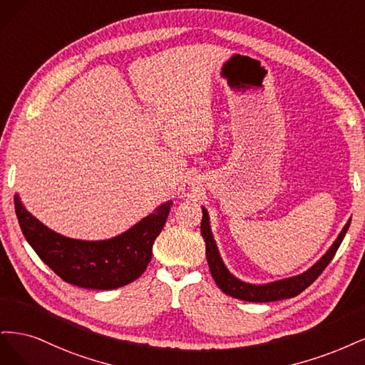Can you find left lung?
Masks as SVG:
<instances>
[{"label":"left lung","instance_id":"1","mask_svg":"<svg viewBox=\"0 0 365 365\" xmlns=\"http://www.w3.org/2000/svg\"><path fill=\"white\" fill-rule=\"evenodd\" d=\"M202 210H203V218H202V226H200V229H202V235L206 242V259L209 264L210 274H212L215 284L222 292H226L230 297L245 300V302H255V303L291 299L307 289L312 282L322 274V272L327 267V264L332 261V257L336 253L339 244L343 242L346 237L350 221H351V218H349L343 230L338 233L334 244L329 247V250L311 268H308L307 272H303L302 274H297V276L287 277V279L268 282V284H249V282H244L235 274H232L229 272V268L226 267V264L222 262V257L218 252V247L212 235V229H210V218L207 214V209L202 207Z\"/></svg>","mask_w":365,"mask_h":365}]
</instances>
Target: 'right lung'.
<instances>
[{
	"instance_id": "1",
	"label": "right lung",
	"mask_w": 365,
	"mask_h": 365,
	"mask_svg": "<svg viewBox=\"0 0 365 365\" xmlns=\"http://www.w3.org/2000/svg\"><path fill=\"white\" fill-rule=\"evenodd\" d=\"M171 200L159 205L135 226L109 240L63 237L31 215L15 194V212L22 233L41 259L68 284L89 289H115L145 272L153 242L168 218Z\"/></svg>"
}]
</instances>
